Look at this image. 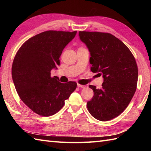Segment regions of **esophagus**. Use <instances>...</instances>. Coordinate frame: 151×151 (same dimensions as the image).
<instances>
[{"label":"esophagus","mask_w":151,"mask_h":151,"mask_svg":"<svg viewBox=\"0 0 151 151\" xmlns=\"http://www.w3.org/2000/svg\"><path fill=\"white\" fill-rule=\"evenodd\" d=\"M77 86H78V88H85L86 87V86H85V85H81V84H78Z\"/></svg>","instance_id":"esophagus-1"}]
</instances>
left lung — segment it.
<instances>
[{"label":"left lung","instance_id":"8db88e82","mask_svg":"<svg viewBox=\"0 0 151 151\" xmlns=\"http://www.w3.org/2000/svg\"><path fill=\"white\" fill-rule=\"evenodd\" d=\"M79 36L90 52L91 70L104 78L101 88L89 86L94 95L88 102V110L99 121L111 120L127 108L136 92L138 69L135 58L110 33L80 31Z\"/></svg>","mask_w":151,"mask_h":151}]
</instances>
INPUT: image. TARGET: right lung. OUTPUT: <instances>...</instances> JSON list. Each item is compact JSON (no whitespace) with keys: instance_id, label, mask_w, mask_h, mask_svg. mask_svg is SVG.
Here are the masks:
<instances>
[{"instance_id":"obj_1","label":"right lung","mask_w":151,"mask_h":151,"mask_svg":"<svg viewBox=\"0 0 151 151\" xmlns=\"http://www.w3.org/2000/svg\"><path fill=\"white\" fill-rule=\"evenodd\" d=\"M76 31L48 30L25 41L13 61L12 75L21 101L34 113L49 117L59 111L77 84L61 83L50 71L60 65L63 49Z\"/></svg>"}]
</instances>
